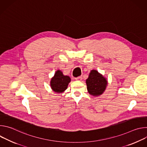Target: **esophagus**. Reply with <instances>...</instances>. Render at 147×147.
Masks as SVG:
<instances>
[{
  "mask_svg": "<svg viewBox=\"0 0 147 147\" xmlns=\"http://www.w3.org/2000/svg\"><path fill=\"white\" fill-rule=\"evenodd\" d=\"M75 79H76V80H78V81H81V80L82 79V77H81V76H80V77H78L76 78Z\"/></svg>",
  "mask_w": 147,
  "mask_h": 147,
  "instance_id": "34e87169",
  "label": "esophagus"
}]
</instances>
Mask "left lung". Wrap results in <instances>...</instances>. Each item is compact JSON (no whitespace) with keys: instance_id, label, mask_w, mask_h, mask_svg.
Here are the masks:
<instances>
[{"instance_id":"left-lung-1","label":"left lung","mask_w":147,"mask_h":147,"mask_svg":"<svg viewBox=\"0 0 147 147\" xmlns=\"http://www.w3.org/2000/svg\"><path fill=\"white\" fill-rule=\"evenodd\" d=\"M88 93L93 96H98L105 91L108 86L107 79L96 70H92L86 80Z\"/></svg>"}]
</instances>
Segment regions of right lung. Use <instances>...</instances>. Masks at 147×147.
Returning <instances> with one entry per match:
<instances>
[{
	"instance_id": "right-lung-1",
	"label": "right lung",
	"mask_w": 147,
	"mask_h": 147,
	"mask_svg": "<svg viewBox=\"0 0 147 147\" xmlns=\"http://www.w3.org/2000/svg\"><path fill=\"white\" fill-rule=\"evenodd\" d=\"M70 81L71 78L69 76H65L61 70H57L51 80V88L56 93H63L67 88Z\"/></svg>"
}]
</instances>
